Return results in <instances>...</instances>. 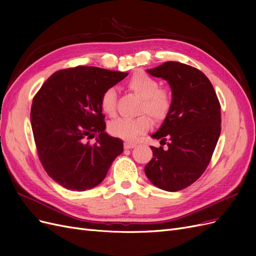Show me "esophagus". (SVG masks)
<instances>
[{"label":"esophagus","instance_id":"esophagus-1","mask_svg":"<svg viewBox=\"0 0 256 256\" xmlns=\"http://www.w3.org/2000/svg\"><path fill=\"white\" fill-rule=\"evenodd\" d=\"M136 143H130V142H126L125 144H124V147H125L126 150H131L134 148V147H136Z\"/></svg>","mask_w":256,"mask_h":256}]
</instances>
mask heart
<instances>
[{
    "instance_id": "obj_1",
    "label": "heart",
    "mask_w": 256,
    "mask_h": 256,
    "mask_svg": "<svg viewBox=\"0 0 256 256\" xmlns=\"http://www.w3.org/2000/svg\"><path fill=\"white\" fill-rule=\"evenodd\" d=\"M127 88L141 98L140 112L150 115L154 120L166 118L171 108V96L164 88H159V82L144 72L134 74L127 82ZM102 111L113 116L116 111V90L106 88L100 100ZM152 127V120L146 114L136 118H116L109 125L110 132L124 140L134 141L147 132Z\"/></svg>"
}]
</instances>
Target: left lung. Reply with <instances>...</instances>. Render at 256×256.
<instances>
[{
    "mask_svg": "<svg viewBox=\"0 0 256 256\" xmlns=\"http://www.w3.org/2000/svg\"><path fill=\"white\" fill-rule=\"evenodd\" d=\"M146 72L168 83L172 102L152 134L168 147L150 146L152 158L144 171L156 187L180 191L198 180L210 162L221 132L220 102L210 81L194 67L166 62Z\"/></svg>",
    "mask_w": 256,
    "mask_h": 256,
    "instance_id": "8db88e82",
    "label": "left lung"
}]
</instances>
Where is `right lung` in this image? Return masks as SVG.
<instances>
[{
  "label": "right lung",
  "mask_w": 256,
  "mask_h": 256,
  "mask_svg": "<svg viewBox=\"0 0 256 256\" xmlns=\"http://www.w3.org/2000/svg\"><path fill=\"white\" fill-rule=\"evenodd\" d=\"M127 72L78 66L54 72L33 99L30 125L38 157L54 182L68 190L96 187L124 150L106 132L100 100ZM98 133L96 143L86 142Z\"/></svg>",
  "instance_id": "obj_1"
}]
</instances>
